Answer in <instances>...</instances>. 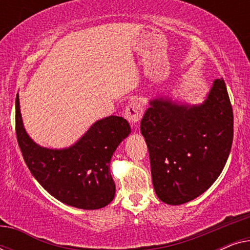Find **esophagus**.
Returning <instances> with one entry per match:
<instances>
[{
	"instance_id": "obj_1",
	"label": "esophagus",
	"mask_w": 250,
	"mask_h": 250,
	"mask_svg": "<svg viewBox=\"0 0 250 250\" xmlns=\"http://www.w3.org/2000/svg\"><path fill=\"white\" fill-rule=\"evenodd\" d=\"M143 115V107L138 99H132L125 110V117L129 124L136 125Z\"/></svg>"
}]
</instances>
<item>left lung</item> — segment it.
<instances>
[{
  "instance_id": "obj_1",
  "label": "left lung",
  "mask_w": 250,
  "mask_h": 250,
  "mask_svg": "<svg viewBox=\"0 0 250 250\" xmlns=\"http://www.w3.org/2000/svg\"><path fill=\"white\" fill-rule=\"evenodd\" d=\"M157 197L182 205L209 189L223 170L233 140V112L224 80L203 104L157 97L141 121Z\"/></svg>"
}]
</instances>
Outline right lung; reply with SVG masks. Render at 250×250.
Masks as SVG:
<instances>
[{
	"label": "right lung",
	"instance_id": "add662e5",
	"mask_svg": "<svg viewBox=\"0 0 250 250\" xmlns=\"http://www.w3.org/2000/svg\"><path fill=\"white\" fill-rule=\"evenodd\" d=\"M16 134L30 173L56 199L87 210L107 206L114 199L110 160L121 142L131 134L126 119L104 117L93 123L73 146L46 148L37 145L23 127L17 94Z\"/></svg>",
	"mask_w": 250,
	"mask_h": 250
}]
</instances>
